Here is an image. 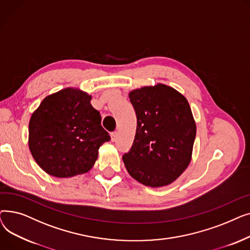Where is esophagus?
I'll list each match as a JSON object with an SVG mask.
<instances>
[{"label": "esophagus", "instance_id": "1", "mask_svg": "<svg viewBox=\"0 0 250 250\" xmlns=\"http://www.w3.org/2000/svg\"><path fill=\"white\" fill-rule=\"evenodd\" d=\"M117 136H118L117 132L112 133V134H111V141H112V142H115V141L117 140Z\"/></svg>", "mask_w": 250, "mask_h": 250}]
</instances>
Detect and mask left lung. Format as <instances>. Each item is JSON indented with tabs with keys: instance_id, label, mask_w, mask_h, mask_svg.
<instances>
[{
	"instance_id": "left-lung-1",
	"label": "left lung",
	"mask_w": 250,
	"mask_h": 250,
	"mask_svg": "<svg viewBox=\"0 0 250 250\" xmlns=\"http://www.w3.org/2000/svg\"><path fill=\"white\" fill-rule=\"evenodd\" d=\"M137 115L133 147L123 157L128 174L142 185H171L188 167L196 125L188 99L165 84L128 93Z\"/></svg>"
}]
</instances>
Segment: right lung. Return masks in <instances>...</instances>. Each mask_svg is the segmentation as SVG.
Returning <instances> with one entry per match:
<instances>
[{"label": "right lung", "mask_w": 250, "mask_h": 250, "mask_svg": "<svg viewBox=\"0 0 250 250\" xmlns=\"http://www.w3.org/2000/svg\"><path fill=\"white\" fill-rule=\"evenodd\" d=\"M91 99L87 92L68 87L46 96L31 114L29 150L47 174L69 178L88 172L110 140Z\"/></svg>", "instance_id": "obj_1"}]
</instances>
